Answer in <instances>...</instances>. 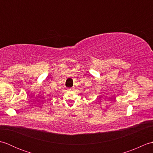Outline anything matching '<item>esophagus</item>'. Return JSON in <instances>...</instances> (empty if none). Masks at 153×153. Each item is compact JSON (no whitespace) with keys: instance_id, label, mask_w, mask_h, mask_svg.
<instances>
[{"instance_id":"obj_1","label":"esophagus","mask_w":153,"mask_h":153,"mask_svg":"<svg viewBox=\"0 0 153 153\" xmlns=\"http://www.w3.org/2000/svg\"><path fill=\"white\" fill-rule=\"evenodd\" d=\"M68 90L70 91H73L74 88H69V89H68Z\"/></svg>"}]
</instances>
